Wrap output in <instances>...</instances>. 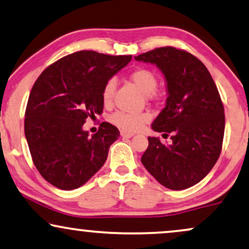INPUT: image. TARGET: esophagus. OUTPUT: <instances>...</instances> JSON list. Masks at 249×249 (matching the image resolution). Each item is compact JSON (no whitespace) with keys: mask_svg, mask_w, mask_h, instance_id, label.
Returning a JSON list of instances; mask_svg holds the SVG:
<instances>
[{"mask_svg":"<svg viewBox=\"0 0 249 249\" xmlns=\"http://www.w3.org/2000/svg\"><path fill=\"white\" fill-rule=\"evenodd\" d=\"M133 134L134 133H132V132H128V131H124V130L121 131V135L123 138H131L133 137Z\"/></svg>","mask_w":249,"mask_h":249,"instance_id":"34e87169","label":"esophagus"}]
</instances>
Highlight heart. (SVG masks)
I'll use <instances>...</instances> for the list:
<instances>
[{
	"mask_svg": "<svg viewBox=\"0 0 249 249\" xmlns=\"http://www.w3.org/2000/svg\"><path fill=\"white\" fill-rule=\"evenodd\" d=\"M128 78L142 92L148 100L157 99L155 89L159 85V78L153 70L147 68H138L128 74ZM116 86L115 78H110L106 81L102 89V101L105 106H110L114 100ZM111 121L115 125L122 127L124 131L133 132L139 130L146 123L150 121V115L148 112H140V114H126V112L118 111L112 115Z\"/></svg>",
	"mask_w": 249,
	"mask_h": 249,
	"instance_id": "1",
	"label": "heart"
}]
</instances>
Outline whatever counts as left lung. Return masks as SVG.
Returning a JSON list of instances; mask_svg holds the SVG:
<instances>
[{
	"instance_id": "obj_1",
	"label": "left lung",
	"mask_w": 249,
	"mask_h": 249,
	"mask_svg": "<svg viewBox=\"0 0 249 249\" xmlns=\"http://www.w3.org/2000/svg\"><path fill=\"white\" fill-rule=\"evenodd\" d=\"M134 58L156 64L164 74L169 96L152 127L172 133L170 144L148 138L141 162L170 190L193 186L216 164L223 146L224 106L215 81L199 58L175 47L155 48Z\"/></svg>"
}]
</instances>
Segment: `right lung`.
<instances>
[{"label": "right lung", "mask_w": 249, "mask_h": 249, "mask_svg": "<svg viewBox=\"0 0 249 249\" xmlns=\"http://www.w3.org/2000/svg\"><path fill=\"white\" fill-rule=\"evenodd\" d=\"M131 59L80 50L53 63L36 80L25 110V137L34 165L53 186L80 187L105 164L118 128L103 122L89 137L83 125L102 114L106 81Z\"/></svg>", "instance_id": "right-lung-1"}]
</instances>
